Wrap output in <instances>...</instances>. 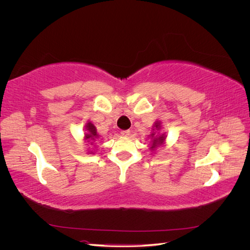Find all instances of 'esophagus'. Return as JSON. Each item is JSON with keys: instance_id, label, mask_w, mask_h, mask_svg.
Masks as SVG:
<instances>
[{"instance_id": "obj_1", "label": "esophagus", "mask_w": 250, "mask_h": 250, "mask_svg": "<svg viewBox=\"0 0 250 250\" xmlns=\"http://www.w3.org/2000/svg\"><path fill=\"white\" fill-rule=\"evenodd\" d=\"M121 134H122L123 137H128V135L130 134V130H122L121 131Z\"/></svg>"}]
</instances>
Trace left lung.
<instances>
[{
  "label": "left lung",
  "instance_id": "left-lung-1",
  "mask_svg": "<svg viewBox=\"0 0 250 250\" xmlns=\"http://www.w3.org/2000/svg\"><path fill=\"white\" fill-rule=\"evenodd\" d=\"M161 129H162L161 121H156L153 125V128H152V133L149 135V138L151 139V141H150V143H151L150 149L151 150H156L158 147L162 146L166 141V138H167L166 133H158L157 132Z\"/></svg>",
  "mask_w": 250,
  "mask_h": 250
}]
</instances>
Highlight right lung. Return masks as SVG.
<instances>
[{"instance_id":"obj_1","label":"right lung","mask_w":250,"mask_h":250,"mask_svg":"<svg viewBox=\"0 0 250 250\" xmlns=\"http://www.w3.org/2000/svg\"><path fill=\"white\" fill-rule=\"evenodd\" d=\"M85 134H84V139L88 142H90V144H94V142L99 139V134L97 133V129L95 125L92 122H87L85 125ZM88 153H94L93 151H88Z\"/></svg>"}]
</instances>
